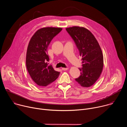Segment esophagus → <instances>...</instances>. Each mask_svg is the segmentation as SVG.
<instances>
[{"label":"esophagus","instance_id":"1","mask_svg":"<svg viewBox=\"0 0 127 127\" xmlns=\"http://www.w3.org/2000/svg\"><path fill=\"white\" fill-rule=\"evenodd\" d=\"M68 69V68H62V70H63V71H65V70H67Z\"/></svg>","mask_w":127,"mask_h":127}]
</instances>
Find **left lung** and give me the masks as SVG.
I'll return each instance as SVG.
<instances>
[{
  "mask_svg": "<svg viewBox=\"0 0 127 127\" xmlns=\"http://www.w3.org/2000/svg\"><path fill=\"white\" fill-rule=\"evenodd\" d=\"M66 30L82 57L80 75L75 81L82 87L91 86L99 78L103 67V57L100 46L93 34L85 28L75 26Z\"/></svg>",
  "mask_w": 127,
  "mask_h": 127,
  "instance_id": "1",
  "label": "left lung"
}]
</instances>
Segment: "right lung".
I'll use <instances>...</instances> for the list:
<instances>
[{
	"instance_id": "right-lung-1",
	"label": "right lung",
	"mask_w": 127,
	"mask_h": 127,
	"mask_svg": "<svg viewBox=\"0 0 127 127\" xmlns=\"http://www.w3.org/2000/svg\"><path fill=\"white\" fill-rule=\"evenodd\" d=\"M61 28L46 27L38 30L32 36L28 45L26 66L32 80L39 86H46L55 81L60 72L49 65L48 47Z\"/></svg>"
}]
</instances>
